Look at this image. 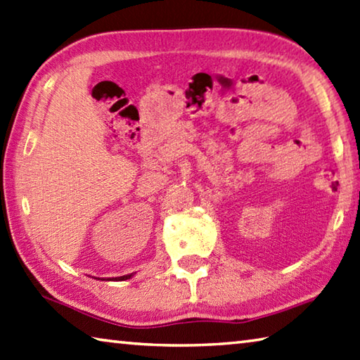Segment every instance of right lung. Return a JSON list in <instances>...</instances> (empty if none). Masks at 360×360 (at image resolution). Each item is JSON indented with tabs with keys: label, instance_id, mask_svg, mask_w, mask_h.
<instances>
[{
	"label": "right lung",
	"instance_id": "right-lung-1",
	"mask_svg": "<svg viewBox=\"0 0 360 360\" xmlns=\"http://www.w3.org/2000/svg\"><path fill=\"white\" fill-rule=\"evenodd\" d=\"M130 277H134V274H127V276H122V277H117V278H115V280H127V278H130Z\"/></svg>",
	"mask_w": 360,
	"mask_h": 360
}]
</instances>
